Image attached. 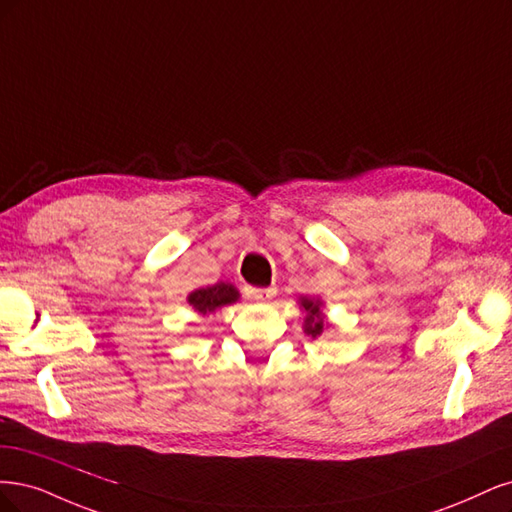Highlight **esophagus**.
<instances>
[{
	"label": "esophagus",
	"mask_w": 512,
	"mask_h": 512,
	"mask_svg": "<svg viewBox=\"0 0 512 512\" xmlns=\"http://www.w3.org/2000/svg\"><path fill=\"white\" fill-rule=\"evenodd\" d=\"M246 295H249V300L253 302H259V304H266L270 302L274 295H276V289L274 287H268V289H255V287H249L246 289Z\"/></svg>",
	"instance_id": "34e87169"
}]
</instances>
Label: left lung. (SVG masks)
Here are the masks:
<instances>
[{
  "label": "left lung",
  "instance_id": "8db88e82",
  "mask_svg": "<svg viewBox=\"0 0 512 512\" xmlns=\"http://www.w3.org/2000/svg\"><path fill=\"white\" fill-rule=\"evenodd\" d=\"M300 310L304 312V334L317 338L323 334V329L329 327L327 317H325V304L321 298H308V295H302L298 300Z\"/></svg>",
  "mask_w": 512,
  "mask_h": 512
}]
</instances>
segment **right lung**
<instances>
[{"mask_svg":"<svg viewBox=\"0 0 512 512\" xmlns=\"http://www.w3.org/2000/svg\"><path fill=\"white\" fill-rule=\"evenodd\" d=\"M240 300V291L232 283H217L210 287L195 289L187 295L189 306L197 312L200 317H208L212 312H217L223 306L236 304Z\"/></svg>","mask_w":512,"mask_h":512,"instance_id":"obj_1","label":"right lung"}]
</instances>
